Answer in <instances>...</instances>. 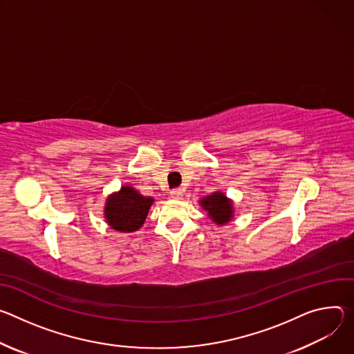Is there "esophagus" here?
<instances>
[{"label":"esophagus","instance_id":"34e87169","mask_svg":"<svg viewBox=\"0 0 354 354\" xmlns=\"http://www.w3.org/2000/svg\"><path fill=\"white\" fill-rule=\"evenodd\" d=\"M170 197L174 200H180L183 197V189L181 188H174L170 191Z\"/></svg>","mask_w":354,"mask_h":354}]
</instances>
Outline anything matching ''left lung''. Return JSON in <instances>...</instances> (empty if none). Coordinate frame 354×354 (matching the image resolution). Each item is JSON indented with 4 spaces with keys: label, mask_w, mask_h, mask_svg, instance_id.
Here are the masks:
<instances>
[{
    "label": "left lung",
    "mask_w": 354,
    "mask_h": 354,
    "mask_svg": "<svg viewBox=\"0 0 354 354\" xmlns=\"http://www.w3.org/2000/svg\"><path fill=\"white\" fill-rule=\"evenodd\" d=\"M201 205L205 211H208L209 218L218 223L223 225L230 221L232 218V203L225 197L222 192H214L208 197H204L201 201Z\"/></svg>",
    "instance_id": "1"
}]
</instances>
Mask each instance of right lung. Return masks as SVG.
<instances>
[{"label": "right lung", "instance_id": "add662e5", "mask_svg": "<svg viewBox=\"0 0 354 354\" xmlns=\"http://www.w3.org/2000/svg\"><path fill=\"white\" fill-rule=\"evenodd\" d=\"M151 204L153 198L143 197L132 187H122L106 200V222L115 230L135 232L143 225Z\"/></svg>", "mask_w": 354, "mask_h": 354}]
</instances>
